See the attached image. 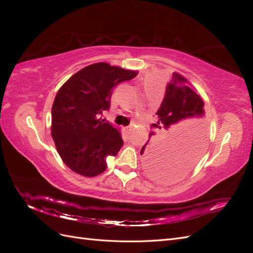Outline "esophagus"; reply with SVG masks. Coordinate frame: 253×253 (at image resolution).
I'll use <instances>...</instances> for the list:
<instances>
[{"label":"esophagus","instance_id":"1","mask_svg":"<svg viewBox=\"0 0 253 253\" xmlns=\"http://www.w3.org/2000/svg\"><path fill=\"white\" fill-rule=\"evenodd\" d=\"M126 129L127 133H131V131L133 129V126H132V125H131V126H127L126 127Z\"/></svg>","mask_w":253,"mask_h":253}]
</instances>
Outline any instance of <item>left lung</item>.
I'll return each mask as SVG.
<instances>
[{"instance_id":"left-lung-1","label":"left lung","mask_w":253,"mask_h":253,"mask_svg":"<svg viewBox=\"0 0 253 253\" xmlns=\"http://www.w3.org/2000/svg\"><path fill=\"white\" fill-rule=\"evenodd\" d=\"M204 100L191 83L173 73L162 105L152 126L163 131L158 139H149L142 147L145 170L153 178L173 181L196 166L208 138V122Z\"/></svg>"}]
</instances>
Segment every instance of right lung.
<instances>
[{
    "instance_id": "obj_1",
    "label": "right lung",
    "mask_w": 253,
    "mask_h": 253,
    "mask_svg": "<svg viewBox=\"0 0 253 253\" xmlns=\"http://www.w3.org/2000/svg\"><path fill=\"white\" fill-rule=\"evenodd\" d=\"M138 72L99 62L73 75L58 90L51 108V137L63 163L94 177L105 171L124 140L118 128L99 118L111 105L113 88Z\"/></svg>"
}]
</instances>
